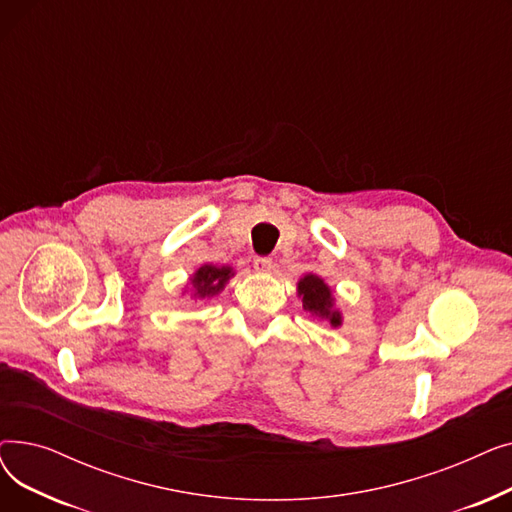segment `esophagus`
<instances>
[{
  "label": "esophagus",
  "mask_w": 512,
  "mask_h": 512,
  "mask_svg": "<svg viewBox=\"0 0 512 512\" xmlns=\"http://www.w3.org/2000/svg\"><path fill=\"white\" fill-rule=\"evenodd\" d=\"M253 270L257 274H270L274 270V261L267 259V257H259L253 261Z\"/></svg>",
  "instance_id": "34e87169"
}]
</instances>
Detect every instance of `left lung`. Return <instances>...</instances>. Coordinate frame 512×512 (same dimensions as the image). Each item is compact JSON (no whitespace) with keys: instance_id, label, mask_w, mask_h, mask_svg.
<instances>
[{"instance_id":"left-lung-1","label":"left lung","mask_w":512,"mask_h":512,"mask_svg":"<svg viewBox=\"0 0 512 512\" xmlns=\"http://www.w3.org/2000/svg\"><path fill=\"white\" fill-rule=\"evenodd\" d=\"M297 294L303 299V309L315 317L326 319L332 328L342 326V313L336 309L334 292L324 278L305 274L297 284Z\"/></svg>"}]
</instances>
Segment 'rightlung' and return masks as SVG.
I'll return each mask as SVG.
<instances>
[{"label":"right lung","mask_w":512,"mask_h":512,"mask_svg":"<svg viewBox=\"0 0 512 512\" xmlns=\"http://www.w3.org/2000/svg\"><path fill=\"white\" fill-rule=\"evenodd\" d=\"M234 276V270L230 265H213L205 263L188 280V286L182 294H191V299H213L224 290L228 280Z\"/></svg>","instance_id":"obj_1"}]
</instances>
